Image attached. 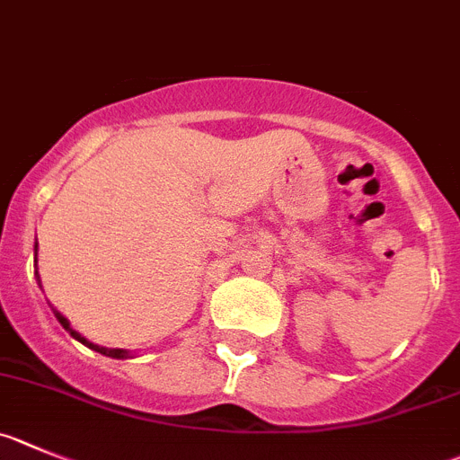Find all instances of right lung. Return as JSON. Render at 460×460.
Wrapping results in <instances>:
<instances>
[{
	"mask_svg": "<svg viewBox=\"0 0 460 460\" xmlns=\"http://www.w3.org/2000/svg\"><path fill=\"white\" fill-rule=\"evenodd\" d=\"M36 256H38V243H36ZM36 279H38V281H40V274H38V270H36ZM51 311H54L56 320H58L63 324V329H66V332H70L72 338H76V341H79V342H84V345L90 347V349L100 351V354H104V356H111V358H128V356H131L127 349H111V347H100V345H94V342L85 341V338L81 336L79 332H75V329L70 327V322H67L66 315H61V313L56 311V308H51Z\"/></svg>",
	"mask_w": 460,
	"mask_h": 460,
	"instance_id": "add662e5",
	"label": "right lung"
}]
</instances>
